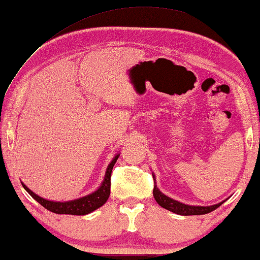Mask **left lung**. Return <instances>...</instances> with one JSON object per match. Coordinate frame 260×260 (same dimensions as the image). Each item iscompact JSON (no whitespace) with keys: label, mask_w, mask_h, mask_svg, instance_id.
Returning a JSON list of instances; mask_svg holds the SVG:
<instances>
[{"label":"left lung","mask_w":260,"mask_h":260,"mask_svg":"<svg viewBox=\"0 0 260 260\" xmlns=\"http://www.w3.org/2000/svg\"><path fill=\"white\" fill-rule=\"evenodd\" d=\"M152 178H154V182H156L155 179V175H152ZM152 194H154L155 200L157 201V204L160 206V207L168 209V211L174 212L176 214H179V215H203V214H207L211 213L213 211H215L217 207L224 203L222 201L220 204L213 205V206H188L179 203V201L171 199L168 196L163 194L162 192L159 191L156 185H154V191H152Z\"/></svg>","instance_id":"obj_1"}]
</instances>
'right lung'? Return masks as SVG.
Returning <instances> with one entry per match:
<instances>
[{"label": "right lung", "instance_id": "obj_1", "mask_svg": "<svg viewBox=\"0 0 260 260\" xmlns=\"http://www.w3.org/2000/svg\"><path fill=\"white\" fill-rule=\"evenodd\" d=\"M119 157V154L115 155L113 159L111 160L109 164L108 169H106L104 180L100 187H98L96 191L90 193V194L78 198L75 200L71 201H51L47 199H44L39 196H37L35 192H32L30 188H28L26 185H23V187L25 188V191L30 194L36 201L45 207L48 211L56 214H71V215H85V214H89L93 211H96L97 208L102 207L106 201H108L111 192V174H112V169L114 167L115 162Z\"/></svg>", "mask_w": 260, "mask_h": 260}]
</instances>
